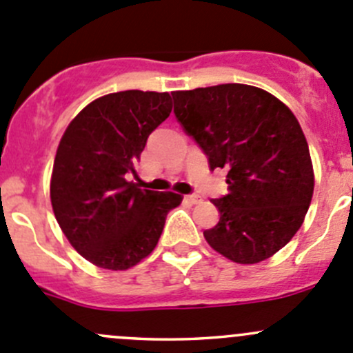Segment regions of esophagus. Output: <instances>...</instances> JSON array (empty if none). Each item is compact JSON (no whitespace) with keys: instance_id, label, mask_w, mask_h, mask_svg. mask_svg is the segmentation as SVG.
Masks as SVG:
<instances>
[{"instance_id":"34e87169","label":"esophagus","mask_w":353,"mask_h":353,"mask_svg":"<svg viewBox=\"0 0 353 353\" xmlns=\"http://www.w3.org/2000/svg\"><path fill=\"white\" fill-rule=\"evenodd\" d=\"M188 203H191V205H196V203L201 201V196H198V194H188V196H184Z\"/></svg>"}]
</instances>
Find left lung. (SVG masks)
I'll return each mask as SVG.
<instances>
[{
  "label": "left lung",
  "mask_w": 353,
  "mask_h": 353,
  "mask_svg": "<svg viewBox=\"0 0 353 353\" xmlns=\"http://www.w3.org/2000/svg\"><path fill=\"white\" fill-rule=\"evenodd\" d=\"M177 123L227 169L229 194L212 199L220 220L203 232L241 265L268 259L301 229L314 191L307 141L292 110L258 87L225 83L172 92Z\"/></svg>",
  "instance_id": "obj_1"
}]
</instances>
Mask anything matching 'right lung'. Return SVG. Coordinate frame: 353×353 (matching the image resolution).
<instances>
[{
	"label": "right lung",
	"instance_id": "obj_1",
	"mask_svg": "<svg viewBox=\"0 0 353 353\" xmlns=\"http://www.w3.org/2000/svg\"><path fill=\"white\" fill-rule=\"evenodd\" d=\"M167 92L126 90L90 102L66 128L51 177L56 220L71 245L99 268L128 270L155 249L181 194L140 190L137 162L169 117Z\"/></svg>",
	"mask_w": 353,
	"mask_h": 353
}]
</instances>
